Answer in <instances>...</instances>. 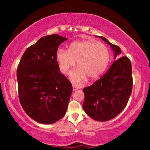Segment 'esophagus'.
<instances>
[{"mask_svg":"<svg viewBox=\"0 0 150 150\" xmlns=\"http://www.w3.org/2000/svg\"><path fill=\"white\" fill-rule=\"evenodd\" d=\"M79 87L78 86H77L76 85H74V84H73V91H77V89H79Z\"/></svg>","mask_w":150,"mask_h":150,"instance_id":"esophagus-1","label":"esophagus"}]
</instances>
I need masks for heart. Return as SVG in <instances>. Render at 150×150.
I'll return each mask as SVG.
<instances>
[{
    "label": "heart",
    "instance_id": "obj_1",
    "mask_svg": "<svg viewBox=\"0 0 150 150\" xmlns=\"http://www.w3.org/2000/svg\"><path fill=\"white\" fill-rule=\"evenodd\" d=\"M55 57L60 71L67 74L77 62V68L71 73L70 78L75 83H81L88 77L96 79L105 72L110 62L108 47L102 43L91 40H79L70 44L69 49H58Z\"/></svg>",
    "mask_w": 150,
    "mask_h": 150
}]
</instances>
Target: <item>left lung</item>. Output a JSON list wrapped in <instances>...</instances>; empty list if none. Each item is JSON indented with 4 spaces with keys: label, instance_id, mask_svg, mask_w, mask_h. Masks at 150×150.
I'll use <instances>...</instances> for the list:
<instances>
[{
    "label": "left lung",
    "instance_id": "left-lung-1",
    "mask_svg": "<svg viewBox=\"0 0 150 150\" xmlns=\"http://www.w3.org/2000/svg\"><path fill=\"white\" fill-rule=\"evenodd\" d=\"M104 40L115 52V58L120 57L121 50L112 44L105 37ZM132 64L126 56L118 58L102 77L83 88L85 100L83 108L86 114L96 121L105 122L118 115L125 108L132 90Z\"/></svg>",
    "mask_w": 150,
    "mask_h": 150
}]
</instances>
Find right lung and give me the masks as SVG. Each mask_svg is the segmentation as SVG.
<instances>
[{"label":"right lung","mask_w":150,"mask_h":150,"mask_svg":"<svg viewBox=\"0 0 150 150\" xmlns=\"http://www.w3.org/2000/svg\"><path fill=\"white\" fill-rule=\"evenodd\" d=\"M67 39L57 34L42 37L27 48L18 65L20 103L38 122L50 124L65 116L73 87L60 73L55 54Z\"/></svg>","instance_id":"1"}]
</instances>
